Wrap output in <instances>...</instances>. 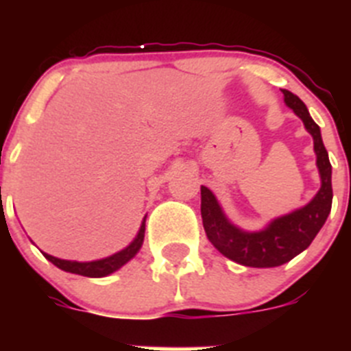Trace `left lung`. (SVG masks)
<instances>
[{
    "label": "left lung",
    "instance_id": "obj_1",
    "mask_svg": "<svg viewBox=\"0 0 351 351\" xmlns=\"http://www.w3.org/2000/svg\"><path fill=\"white\" fill-rule=\"evenodd\" d=\"M285 104L304 123V128L313 137V147L316 154V167L320 173V190L306 206L291 213L274 218L262 230H243L232 223L219 206L218 198L209 188H200L202 197L204 230L207 239L223 256L246 267H278L295 258L302 253L327 221L332 207V167L328 161V153L322 141L320 126L309 116L308 107L299 96L283 89Z\"/></svg>",
    "mask_w": 351,
    "mask_h": 351
}]
</instances>
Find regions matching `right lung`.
Here are the masks:
<instances>
[{"label":"right lung","instance_id":"obj_1","mask_svg":"<svg viewBox=\"0 0 351 351\" xmlns=\"http://www.w3.org/2000/svg\"><path fill=\"white\" fill-rule=\"evenodd\" d=\"M145 218H147V216H144V219H142L141 228H138L137 235H135V239H133L132 243L110 256H105V258H100V260H91V262H77V260L56 258V256L47 255V253H43V256H45L49 262L54 263L56 267L61 269V271L64 272L86 276V278H105V276L119 271L123 265H126V263H128L130 260L137 255L138 251H141L142 244H144Z\"/></svg>","mask_w":351,"mask_h":351}]
</instances>
